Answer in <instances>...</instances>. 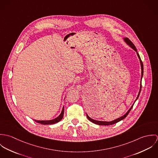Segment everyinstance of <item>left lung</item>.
I'll return each instance as SVG.
<instances>
[{"label": "left lung", "instance_id": "obj_1", "mask_svg": "<svg viewBox=\"0 0 158 158\" xmlns=\"http://www.w3.org/2000/svg\"><path fill=\"white\" fill-rule=\"evenodd\" d=\"M123 40H124V41H125V43H126L128 45H130L134 50H135V52H136V53H137V56H138V58H139V61H140V63L141 70H142V72H141V81H140L141 84H140V90H139V94H138V95H137V98H136V100H135V101H136L137 99L138 98L139 96V94H140V90H141V88H142V78L143 73V63H142V61H141V59H140V56H139V53H137V49H136V48H135V45L133 44V43L128 38H123ZM133 105H134V104H133V106L130 108V109L127 111V113H126V114H125L123 116H122V117H119V118H117V119H115V120H113V121H111V122L98 121V120H94V119L91 118L90 117H89L88 116V114H86V115H87L88 118L90 120V122H92V123H95V124H97V125H113V124H114V123H116L120 122V120L124 119V118L128 115V114H129L130 111L132 109Z\"/></svg>", "mask_w": 158, "mask_h": 158}]
</instances>
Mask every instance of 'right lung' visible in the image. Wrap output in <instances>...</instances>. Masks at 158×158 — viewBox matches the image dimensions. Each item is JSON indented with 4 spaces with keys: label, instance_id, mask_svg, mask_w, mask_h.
<instances>
[{
    "label": "right lung",
    "instance_id": "right-lung-1",
    "mask_svg": "<svg viewBox=\"0 0 158 158\" xmlns=\"http://www.w3.org/2000/svg\"><path fill=\"white\" fill-rule=\"evenodd\" d=\"M64 115V107L63 108L62 111L60 114V115L57 117L56 118L53 119V120H34L36 122L43 124V125H51V124H54L58 122H60L63 117Z\"/></svg>",
    "mask_w": 158,
    "mask_h": 158
}]
</instances>
